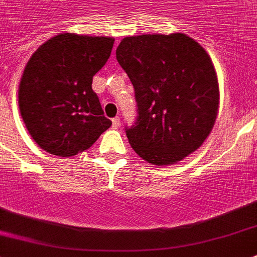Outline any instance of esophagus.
Segmentation results:
<instances>
[{
	"instance_id": "esophagus-1",
	"label": "esophagus",
	"mask_w": 257,
	"mask_h": 257,
	"mask_svg": "<svg viewBox=\"0 0 257 257\" xmlns=\"http://www.w3.org/2000/svg\"><path fill=\"white\" fill-rule=\"evenodd\" d=\"M113 127H119V124H120V119H119V116H115V118H113Z\"/></svg>"
}]
</instances>
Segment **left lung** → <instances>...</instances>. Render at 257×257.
<instances>
[{
	"mask_svg": "<svg viewBox=\"0 0 257 257\" xmlns=\"http://www.w3.org/2000/svg\"><path fill=\"white\" fill-rule=\"evenodd\" d=\"M116 60L135 92L128 143L155 165L177 163L209 137L219 106L217 73L206 51L185 34L122 39Z\"/></svg>",
	"mask_w": 257,
	"mask_h": 257,
	"instance_id": "8db88e82",
	"label": "left lung"
}]
</instances>
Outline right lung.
<instances>
[{
	"label": "right lung",
	"mask_w": 257,
	"mask_h": 257,
	"mask_svg": "<svg viewBox=\"0 0 257 257\" xmlns=\"http://www.w3.org/2000/svg\"><path fill=\"white\" fill-rule=\"evenodd\" d=\"M114 39L60 34L38 48L19 84V110L35 143L68 158L88 150L111 126L93 76L106 64Z\"/></svg>",
	"instance_id": "add662e5"
}]
</instances>
